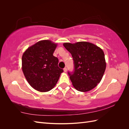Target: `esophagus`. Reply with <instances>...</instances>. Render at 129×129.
I'll return each mask as SVG.
<instances>
[{"mask_svg": "<svg viewBox=\"0 0 129 129\" xmlns=\"http://www.w3.org/2000/svg\"><path fill=\"white\" fill-rule=\"evenodd\" d=\"M67 68H66V67L64 68V69H63V71H64V72H67Z\"/></svg>", "mask_w": 129, "mask_h": 129, "instance_id": "34e87169", "label": "esophagus"}]
</instances>
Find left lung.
<instances>
[{
	"instance_id": "1",
	"label": "left lung",
	"mask_w": 129,
	"mask_h": 129,
	"mask_svg": "<svg viewBox=\"0 0 129 129\" xmlns=\"http://www.w3.org/2000/svg\"><path fill=\"white\" fill-rule=\"evenodd\" d=\"M63 46L73 58L74 71L68 74L74 88L81 92L94 88L102 80L106 68L102 49L88 42L64 43Z\"/></svg>"
}]
</instances>
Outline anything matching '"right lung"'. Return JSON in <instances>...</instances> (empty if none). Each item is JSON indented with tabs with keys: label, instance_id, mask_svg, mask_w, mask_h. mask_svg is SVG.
Here are the masks:
<instances>
[{
	"label": "right lung",
	"instance_id": "right-lung-1",
	"mask_svg": "<svg viewBox=\"0 0 129 129\" xmlns=\"http://www.w3.org/2000/svg\"><path fill=\"white\" fill-rule=\"evenodd\" d=\"M57 45L42 40L29 47L22 56V69L28 83L41 92L48 91L56 85L63 70L53 56Z\"/></svg>",
	"mask_w": 129,
	"mask_h": 129
}]
</instances>
